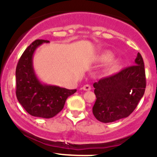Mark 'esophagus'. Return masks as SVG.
Returning <instances> with one entry per match:
<instances>
[{
    "label": "esophagus",
    "instance_id": "34e87169",
    "mask_svg": "<svg viewBox=\"0 0 157 157\" xmlns=\"http://www.w3.org/2000/svg\"><path fill=\"white\" fill-rule=\"evenodd\" d=\"M83 90H85V91H89V90H91V86H90V85H88V84H86V85H84V86H83Z\"/></svg>",
    "mask_w": 157,
    "mask_h": 157
}]
</instances>
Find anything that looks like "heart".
Returning a JSON list of instances; mask_svg holds the SVG:
<instances>
[{"label":"heart","instance_id":"heart-1","mask_svg":"<svg viewBox=\"0 0 157 157\" xmlns=\"http://www.w3.org/2000/svg\"><path fill=\"white\" fill-rule=\"evenodd\" d=\"M114 58V55L111 53H106L102 55V56L99 58V60L101 61H103V62H109L111 61Z\"/></svg>","mask_w":157,"mask_h":157}]
</instances>
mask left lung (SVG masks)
Instances as JSON below:
<instances>
[{
	"mask_svg": "<svg viewBox=\"0 0 157 157\" xmlns=\"http://www.w3.org/2000/svg\"><path fill=\"white\" fill-rule=\"evenodd\" d=\"M134 63L93 83L96 100L93 113L98 121L113 122L127 118L136 109L146 88L144 64L140 53Z\"/></svg>",
	"mask_w": 157,
	"mask_h": 157,
	"instance_id": "8db88e82",
	"label": "left lung"
}]
</instances>
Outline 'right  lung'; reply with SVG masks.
Returning a JSON list of instances; mask_svg holds the SVG:
<instances>
[{
    "mask_svg": "<svg viewBox=\"0 0 157 157\" xmlns=\"http://www.w3.org/2000/svg\"><path fill=\"white\" fill-rule=\"evenodd\" d=\"M49 41L37 39L24 51L16 68V95L20 105L35 117L50 118L64 108L66 99L77 90H67L45 84L38 78L33 67V55L43 43Z\"/></svg>",
    "mask_w": 157,
    "mask_h": 157,
    "instance_id": "right-lung-1",
    "label": "right lung"
}]
</instances>
